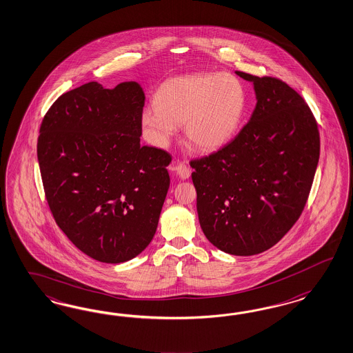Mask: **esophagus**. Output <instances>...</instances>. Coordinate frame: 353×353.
<instances>
[{
  "mask_svg": "<svg viewBox=\"0 0 353 353\" xmlns=\"http://www.w3.org/2000/svg\"><path fill=\"white\" fill-rule=\"evenodd\" d=\"M175 172H176V174L179 175V178H181V179H188L190 175H191L190 168H188L187 163H184V162H178V163H176Z\"/></svg>",
  "mask_w": 353,
  "mask_h": 353,
  "instance_id": "obj_1",
  "label": "esophagus"
}]
</instances>
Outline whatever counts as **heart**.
I'll list each match as a JSON object with an SVG mask.
<instances>
[{
  "label": "heart",
  "mask_w": 353,
  "mask_h": 353,
  "mask_svg": "<svg viewBox=\"0 0 353 353\" xmlns=\"http://www.w3.org/2000/svg\"><path fill=\"white\" fill-rule=\"evenodd\" d=\"M156 105L141 112V123L150 141L166 147L176 126L187 143L200 151H214L231 141L240 126L246 94L230 73H190L165 81L154 95Z\"/></svg>",
  "instance_id": "obj_1"
}]
</instances>
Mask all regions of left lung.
Returning a JSON list of instances; mask_svg holds the SVG:
<instances>
[{
	"instance_id": "1",
	"label": "left lung",
	"mask_w": 353,
	"mask_h": 353,
	"mask_svg": "<svg viewBox=\"0 0 353 353\" xmlns=\"http://www.w3.org/2000/svg\"><path fill=\"white\" fill-rule=\"evenodd\" d=\"M252 81L250 121L224 147L191 160L202 231L232 255H255L281 240L307 203L320 157V134L301 94L276 77Z\"/></svg>"
}]
</instances>
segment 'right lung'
Segmentation results:
<instances>
[{
	"label": "right lung",
	"mask_w": 353,
	"mask_h": 353,
	"mask_svg": "<svg viewBox=\"0 0 353 353\" xmlns=\"http://www.w3.org/2000/svg\"><path fill=\"white\" fill-rule=\"evenodd\" d=\"M137 82L92 81L61 94L37 141L43 191L61 231L92 259L122 263L152 241L170 185L172 156L141 145Z\"/></svg>",
	"instance_id": "obj_1"
}]
</instances>
